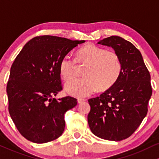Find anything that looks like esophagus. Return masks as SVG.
Instances as JSON below:
<instances>
[{
  "label": "esophagus",
  "mask_w": 159,
  "mask_h": 159,
  "mask_svg": "<svg viewBox=\"0 0 159 159\" xmlns=\"http://www.w3.org/2000/svg\"><path fill=\"white\" fill-rule=\"evenodd\" d=\"M86 100V99H78V103H82V102H84V101Z\"/></svg>",
  "instance_id": "34e87169"
}]
</instances>
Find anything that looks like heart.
Masks as SVG:
<instances>
[{
	"instance_id": "b5f03b06",
	"label": "heart",
	"mask_w": 159,
	"mask_h": 159,
	"mask_svg": "<svg viewBox=\"0 0 159 159\" xmlns=\"http://www.w3.org/2000/svg\"><path fill=\"white\" fill-rule=\"evenodd\" d=\"M86 64L83 78L68 80L66 89L75 97L87 96L97 88L101 90L113 86L122 73V63L117 53L105 48L89 43L77 50L76 57L66 55L60 63V72L65 80L75 74L76 63Z\"/></svg>"
}]
</instances>
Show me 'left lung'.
Masks as SVG:
<instances>
[{"label":"left lung","mask_w":159,"mask_h":159,"mask_svg":"<svg viewBox=\"0 0 159 159\" xmlns=\"http://www.w3.org/2000/svg\"><path fill=\"white\" fill-rule=\"evenodd\" d=\"M98 44L112 47L122 63L117 82L99 96L89 99L88 123L97 137L109 141L129 138L148 112L152 89L151 76L140 51L129 41L111 36Z\"/></svg>","instance_id":"left-lung-1"}]
</instances>
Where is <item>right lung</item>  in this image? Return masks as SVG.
Masks as SVG:
<instances>
[{"instance_id": "obj_1", "label": "right lung", "mask_w": 159, "mask_h": 159, "mask_svg": "<svg viewBox=\"0 0 159 159\" xmlns=\"http://www.w3.org/2000/svg\"><path fill=\"white\" fill-rule=\"evenodd\" d=\"M84 42L39 36L27 42L14 60L7 85L8 110L17 130L27 140L46 143L64 131V114L76 106L77 99L53 98L63 89L60 63Z\"/></svg>"}]
</instances>
